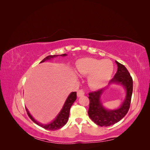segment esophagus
Returning a JSON list of instances; mask_svg holds the SVG:
<instances>
[{"label":"esophagus","instance_id":"34e87169","mask_svg":"<svg viewBox=\"0 0 150 150\" xmlns=\"http://www.w3.org/2000/svg\"><path fill=\"white\" fill-rule=\"evenodd\" d=\"M84 94L85 93L84 92V91L82 90V89H81V90L78 91V93H77V96H78V97L79 98V97H81V96H83Z\"/></svg>","mask_w":150,"mask_h":150}]
</instances>
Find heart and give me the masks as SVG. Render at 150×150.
Returning a JSON list of instances; mask_svg holds the SVG:
<instances>
[{"mask_svg": "<svg viewBox=\"0 0 150 150\" xmlns=\"http://www.w3.org/2000/svg\"><path fill=\"white\" fill-rule=\"evenodd\" d=\"M114 66L110 60L84 58L77 64V71L83 76H88V83L91 88L99 89L110 79Z\"/></svg>", "mask_w": 150, "mask_h": 150, "instance_id": "1", "label": "heart"}]
</instances>
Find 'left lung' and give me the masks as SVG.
Here are the masks:
<instances>
[{
	"mask_svg": "<svg viewBox=\"0 0 150 150\" xmlns=\"http://www.w3.org/2000/svg\"><path fill=\"white\" fill-rule=\"evenodd\" d=\"M117 70L106 87L89 94L88 115L95 123L100 126H110L123 118L128 112L133 93V79L125 66L115 61ZM112 84L121 85L125 89V97L119 108L109 110L103 106L101 98L105 91Z\"/></svg>",
	"mask_w": 150,
	"mask_h": 150,
	"instance_id": "left-lung-1",
	"label": "left lung"
}]
</instances>
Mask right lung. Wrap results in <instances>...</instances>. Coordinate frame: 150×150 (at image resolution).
I'll return each instance as SVG.
<instances>
[{"label": "right lung", "mask_w": 150, "mask_h": 150, "mask_svg": "<svg viewBox=\"0 0 150 150\" xmlns=\"http://www.w3.org/2000/svg\"><path fill=\"white\" fill-rule=\"evenodd\" d=\"M66 56H67L66 54H61V55H50L45 57L40 63L53 59L54 57H56L57 56L64 57ZM76 97H77L76 92L71 93L69 94V96H67L64 105H63L61 109V110L59 111V112L58 113V115L56 116V117L52 121L47 124L41 123V122H40L36 120H35L33 117V116L30 115V113L28 110V108H26V111L28 112V115L29 116L30 118L34 122H35L36 125H38V126L42 127V128L46 129L56 130V129L61 128L62 126H64L66 124V122H67L68 120H69V111H70L71 107L72 105V104H73L74 102L76 101Z\"/></svg>", "instance_id": "obj_1"}]
</instances>
